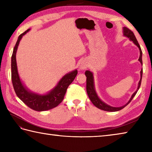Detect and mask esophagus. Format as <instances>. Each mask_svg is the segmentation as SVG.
Segmentation results:
<instances>
[{"label": "esophagus", "instance_id": "1", "mask_svg": "<svg viewBox=\"0 0 152 152\" xmlns=\"http://www.w3.org/2000/svg\"><path fill=\"white\" fill-rule=\"evenodd\" d=\"M87 68V64L84 62H82L80 64V68L81 69V70H84V69H86Z\"/></svg>", "mask_w": 152, "mask_h": 152}]
</instances>
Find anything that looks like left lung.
Here are the masks:
<instances>
[{
	"label": "left lung",
	"mask_w": 152,
	"mask_h": 152,
	"mask_svg": "<svg viewBox=\"0 0 152 152\" xmlns=\"http://www.w3.org/2000/svg\"><path fill=\"white\" fill-rule=\"evenodd\" d=\"M123 29V35H124V36L128 37L131 41H132V42L137 46L139 50H140V58H139V61H140L141 65H142V64H143L142 63V51H141L140 45V44H139L137 39H136L134 33H133L129 29H128L127 27H124ZM140 74H141V78H140V80L139 81L137 91H136L134 93L132 94V97H131L129 101L127 103L125 104L124 106H122L120 107H110V106H109V105H108L106 103H104V102H102L101 100L99 99V97L98 96L96 91H95L93 74H92L91 72L89 70H86L85 72V75L86 76V92H87V94H88V96L89 97L90 100H91V102H92V104H93L96 107L99 108V109H101V110H106V111H109V112L118 111V110H121L125 107L127 106V105L131 101H132V100L133 99V97L135 96L136 93L137 92L138 90H139V88H140V87L141 86V79H142V74H143L142 69H141V70L140 72Z\"/></svg>",
	"instance_id": "obj_1"
}]
</instances>
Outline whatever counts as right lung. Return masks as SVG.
<instances>
[{"instance_id": "add662e5", "label": "right lung", "mask_w": 152, "mask_h": 152, "mask_svg": "<svg viewBox=\"0 0 152 152\" xmlns=\"http://www.w3.org/2000/svg\"><path fill=\"white\" fill-rule=\"evenodd\" d=\"M30 29L20 34L13 49L11 57V79L12 83L17 96L24 103L36 111H44L56 107L63 101L64 97L69 85L74 81L78 74L77 70L66 74L63 76L54 88L46 94H35L29 91L20 81L17 71L16 53L18 45L23 36L29 31Z\"/></svg>"}]
</instances>
